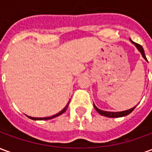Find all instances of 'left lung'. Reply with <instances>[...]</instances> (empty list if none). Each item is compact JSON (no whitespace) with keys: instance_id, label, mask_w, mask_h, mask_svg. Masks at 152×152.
Here are the masks:
<instances>
[{"instance_id":"obj_1","label":"left lung","mask_w":152,"mask_h":152,"mask_svg":"<svg viewBox=\"0 0 152 152\" xmlns=\"http://www.w3.org/2000/svg\"><path fill=\"white\" fill-rule=\"evenodd\" d=\"M129 40H130V39H129ZM130 41L132 42V43L134 44L135 46H136V48H137V50H138V51L140 52L141 54H142V58H143L144 59L147 60V58H146V55H145V53H144L143 48L142 47V45H138V44L137 43H134V41H132L131 40ZM94 109H95L96 111L99 112L100 115H104V116H107V117H110V118H116V117H123V116H125V115H127L130 114L131 112L134 111V108L137 107V105L135 106V107H132V108L129 109V110H126V111H123V112H107V111H102V110H100V109L98 108V107L94 105Z\"/></svg>"}]
</instances>
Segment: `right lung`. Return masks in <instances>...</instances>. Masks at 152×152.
<instances>
[{"label": "right lung", "mask_w": 152, "mask_h": 152, "mask_svg": "<svg viewBox=\"0 0 152 152\" xmlns=\"http://www.w3.org/2000/svg\"><path fill=\"white\" fill-rule=\"evenodd\" d=\"M69 102L70 101L68 102V103L66 104V106L64 107V108L61 111V112H59L58 113H57V114L53 115H52V116H50V117H44V118H37V117H31V116H28V115H27L28 118H30V119H31V120H34V121H44V120H50V119H53V118H55L57 117V116H58V115H62L63 113H64V112H66V108L68 107V105H69Z\"/></svg>", "instance_id": "right-lung-1"}]
</instances>
